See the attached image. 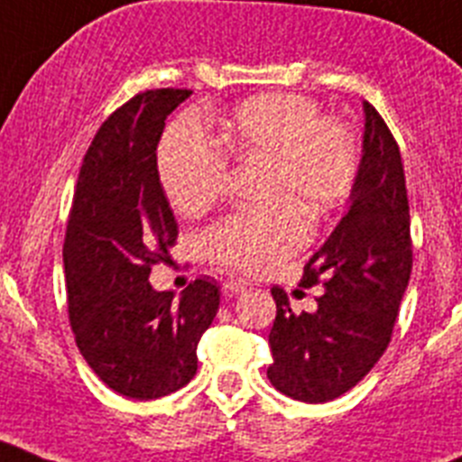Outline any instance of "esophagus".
<instances>
[{
    "instance_id": "esophagus-1",
    "label": "esophagus",
    "mask_w": 462,
    "mask_h": 462,
    "mask_svg": "<svg viewBox=\"0 0 462 462\" xmlns=\"http://www.w3.org/2000/svg\"><path fill=\"white\" fill-rule=\"evenodd\" d=\"M246 288L248 285L244 281H227L223 285V292H226V297H235V294H241Z\"/></svg>"
}]
</instances>
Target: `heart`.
<instances>
[{
	"instance_id": "obj_1",
	"label": "heart",
	"mask_w": 462,
	"mask_h": 462,
	"mask_svg": "<svg viewBox=\"0 0 462 462\" xmlns=\"http://www.w3.org/2000/svg\"><path fill=\"white\" fill-rule=\"evenodd\" d=\"M223 144L241 161L269 165L262 214H235L205 230L207 260L227 272L257 276L306 244L309 216L338 209L356 180V143L334 119H322L318 103L281 91L241 103L223 126ZM161 186L180 214L209 209L227 177V153L195 117H181L165 131L156 153Z\"/></svg>"
}]
</instances>
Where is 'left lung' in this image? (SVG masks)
I'll list each match as a JSON object with an SVG mask.
<instances>
[{"label":"left lung","instance_id":"left-lung-1","mask_svg":"<svg viewBox=\"0 0 462 462\" xmlns=\"http://www.w3.org/2000/svg\"><path fill=\"white\" fill-rule=\"evenodd\" d=\"M364 143L347 211L303 267V282H322L318 309L294 313L273 288L267 377L301 402H327L371 373L392 340L412 273L410 207L398 144L380 112L364 101Z\"/></svg>","mask_w":462,"mask_h":462}]
</instances>
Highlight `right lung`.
Instances as JSON below:
<instances>
[{
    "label": "right lung",
    "mask_w": 462,
    "mask_h": 462,
    "mask_svg": "<svg viewBox=\"0 0 462 462\" xmlns=\"http://www.w3.org/2000/svg\"><path fill=\"white\" fill-rule=\"evenodd\" d=\"M189 89H152L112 112L91 140L64 239L69 318L91 371L135 401L193 380L198 343L221 288L198 278L174 301L152 288V264L170 260L177 221L161 186L156 149L165 119Z\"/></svg>",
    "instance_id": "obj_1"
}]
</instances>
